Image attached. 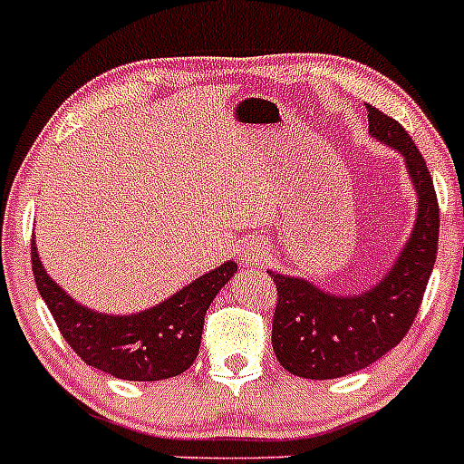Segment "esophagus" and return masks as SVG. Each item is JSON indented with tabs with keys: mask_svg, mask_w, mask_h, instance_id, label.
<instances>
[{
	"mask_svg": "<svg viewBox=\"0 0 464 464\" xmlns=\"http://www.w3.org/2000/svg\"><path fill=\"white\" fill-rule=\"evenodd\" d=\"M262 257H265V248H262L260 244H256V241H248V244H244V248H241V260L244 262L257 265V262H262Z\"/></svg>",
	"mask_w": 464,
	"mask_h": 464,
	"instance_id": "obj_1",
	"label": "esophagus"
}]
</instances>
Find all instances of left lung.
Masks as SVG:
<instances>
[{
    "mask_svg": "<svg viewBox=\"0 0 464 464\" xmlns=\"http://www.w3.org/2000/svg\"><path fill=\"white\" fill-rule=\"evenodd\" d=\"M370 132L404 155L418 192V218L400 260L374 288L337 297L304 278L269 272L276 285L272 346L283 370L302 379H339L370 367L413 325L440 244V202L423 155L407 130L367 104Z\"/></svg>",
    "mask_w": 464,
    "mask_h": 464,
    "instance_id": "1",
    "label": "left lung"
}]
</instances>
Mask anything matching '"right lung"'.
I'll use <instances>...</instances> for the list:
<instances>
[{
	"label": "right lung",
	"mask_w": 464,
	"mask_h": 464,
	"mask_svg": "<svg viewBox=\"0 0 464 464\" xmlns=\"http://www.w3.org/2000/svg\"><path fill=\"white\" fill-rule=\"evenodd\" d=\"M32 272L60 334L85 364L116 379L162 381L183 374L195 362L208 304L237 272V265L225 262L162 304L134 315L97 314L76 304L41 267L34 237Z\"/></svg>",
	"instance_id": "add662e5"
}]
</instances>
